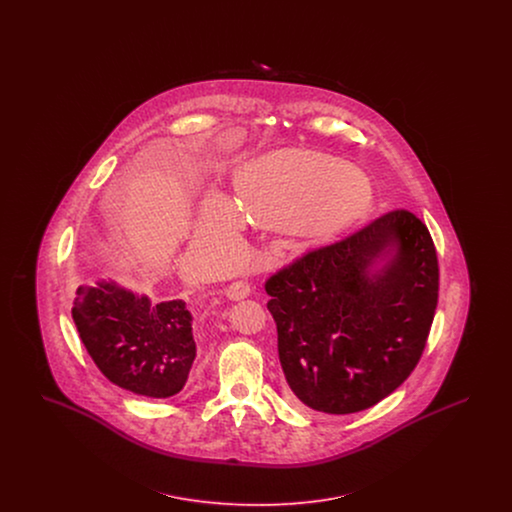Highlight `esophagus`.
<instances>
[{
	"instance_id": "esophagus-1",
	"label": "esophagus",
	"mask_w": 512,
	"mask_h": 512,
	"mask_svg": "<svg viewBox=\"0 0 512 512\" xmlns=\"http://www.w3.org/2000/svg\"><path fill=\"white\" fill-rule=\"evenodd\" d=\"M249 293H251V286H249L247 282H232V284L226 288V295H228V299H232V301L245 299Z\"/></svg>"
}]
</instances>
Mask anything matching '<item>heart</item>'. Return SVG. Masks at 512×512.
<instances>
[{
  "mask_svg": "<svg viewBox=\"0 0 512 512\" xmlns=\"http://www.w3.org/2000/svg\"><path fill=\"white\" fill-rule=\"evenodd\" d=\"M238 207L261 224L292 226L307 236H330L355 219L368 197L365 174L343 161L307 149H280L261 155L236 174ZM242 219L220 195L205 203L197 226L201 240L238 242Z\"/></svg>",
  "mask_w": 512,
  "mask_h": 512,
  "instance_id": "heart-1",
  "label": "heart"
}]
</instances>
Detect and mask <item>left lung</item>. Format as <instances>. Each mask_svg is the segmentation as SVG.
<instances>
[{
  "instance_id": "8db88e82",
  "label": "left lung",
  "mask_w": 512,
  "mask_h": 512,
  "mask_svg": "<svg viewBox=\"0 0 512 512\" xmlns=\"http://www.w3.org/2000/svg\"><path fill=\"white\" fill-rule=\"evenodd\" d=\"M267 309L297 405L349 414L397 390L418 363L438 305L428 228L391 211L268 278Z\"/></svg>"
}]
</instances>
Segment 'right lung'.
<instances>
[{"mask_svg":"<svg viewBox=\"0 0 512 512\" xmlns=\"http://www.w3.org/2000/svg\"><path fill=\"white\" fill-rule=\"evenodd\" d=\"M80 340L119 388L165 399L186 386L197 355L186 301L155 303L115 278L80 286L73 307Z\"/></svg>","mask_w":512,"mask_h":512,"instance_id":"obj_1","label":"right lung"}]
</instances>
